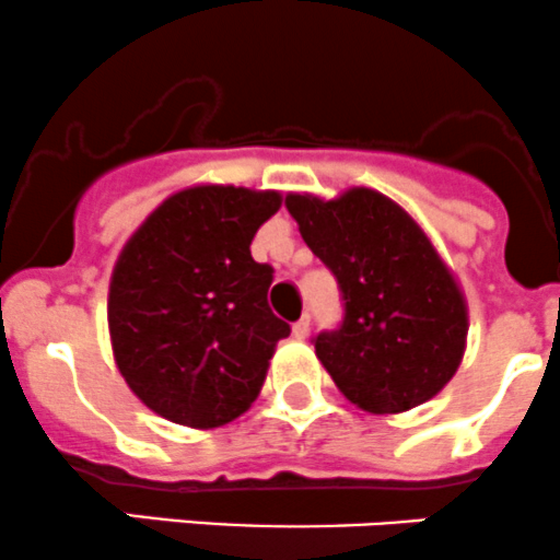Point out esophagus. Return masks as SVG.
Listing matches in <instances>:
<instances>
[{"mask_svg":"<svg viewBox=\"0 0 560 560\" xmlns=\"http://www.w3.org/2000/svg\"><path fill=\"white\" fill-rule=\"evenodd\" d=\"M291 331H293V337H299V340H304V337H307V331H310V315L304 313L302 318H299L296 324L291 326Z\"/></svg>","mask_w":560,"mask_h":560,"instance_id":"esophagus-1","label":"esophagus"}]
</instances>
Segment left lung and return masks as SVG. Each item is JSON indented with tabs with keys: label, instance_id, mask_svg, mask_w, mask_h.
Returning a JSON list of instances; mask_svg holds the SVG:
<instances>
[{
	"label": "left lung",
	"instance_id": "1",
	"mask_svg": "<svg viewBox=\"0 0 560 560\" xmlns=\"http://www.w3.org/2000/svg\"><path fill=\"white\" fill-rule=\"evenodd\" d=\"M285 207L340 288V326L313 337L337 389L370 413L439 395L460 368L468 310L424 231L368 187L335 201L291 192Z\"/></svg>",
	"mask_w": 560,
	"mask_h": 560
}]
</instances>
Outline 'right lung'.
<instances>
[{"mask_svg": "<svg viewBox=\"0 0 560 560\" xmlns=\"http://www.w3.org/2000/svg\"><path fill=\"white\" fill-rule=\"evenodd\" d=\"M280 192L231 185L182 190L130 236L114 267V359L143 406L187 428H220L250 408L291 326L269 310L256 231Z\"/></svg>", "mask_w": 560, "mask_h": 560, "instance_id": "right-lung-1", "label": "right lung"}]
</instances>
